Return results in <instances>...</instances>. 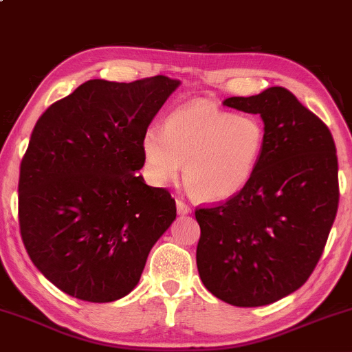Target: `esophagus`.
Here are the masks:
<instances>
[{"label":"esophagus","instance_id":"esophagus-1","mask_svg":"<svg viewBox=\"0 0 352 352\" xmlns=\"http://www.w3.org/2000/svg\"><path fill=\"white\" fill-rule=\"evenodd\" d=\"M177 213L179 215H188V213H192V208L184 200H177Z\"/></svg>","mask_w":352,"mask_h":352}]
</instances>
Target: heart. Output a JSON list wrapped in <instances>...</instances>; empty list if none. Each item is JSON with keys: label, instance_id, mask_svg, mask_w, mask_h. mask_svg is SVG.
<instances>
[{"label": "heart", "instance_id": "heart-1", "mask_svg": "<svg viewBox=\"0 0 352 352\" xmlns=\"http://www.w3.org/2000/svg\"><path fill=\"white\" fill-rule=\"evenodd\" d=\"M266 132L258 117L233 114L212 100H192L170 112L165 127L142 134L145 172L167 184L184 165V184L193 199L225 201L253 179L265 151Z\"/></svg>", "mask_w": 352, "mask_h": 352}]
</instances>
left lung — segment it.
<instances>
[{"label": "left lung", "mask_w": 352, "mask_h": 352, "mask_svg": "<svg viewBox=\"0 0 352 352\" xmlns=\"http://www.w3.org/2000/svg\"><path fill=\"white\" fill-rule=\"evenodd\" d=\"M223 106L260 114L266 144L238 195L195 210L197 268L218 300L254 308L296 292L318 265L339 204L336 145L326 124L285 87L228 98Z\"/></svg>", "instance_id": "1"}]
</instances>
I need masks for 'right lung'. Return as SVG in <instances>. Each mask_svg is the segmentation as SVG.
Returning <instances> with one entry per match:
<instances>
[{
  "mask_svg": "<svg viewBox=\"0 0 352 352\" xmlns=\"http://www.w3.org/2000/svg\"><path fill=\"white\" fill-rule=\"evenodd\" d=\"M180 80L91 79L47 109L19 168V230L36 268L60 292L111 302L135 288L177 217L148 187L142 134Z\"/></svg>",
  "mask_w": 352,
  "mask_h": 352,
  "instance_id": "1",
  "label": "right lung"
}]
</instances>
